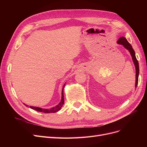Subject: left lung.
<instances>
[{
	"label": "left lung",
	"mask_w": 147,
	"mask_h": 147,
	"mask_svg": "<svg viewBox=\"0 0 147 147\" xmlns=\"http://www.w3.org/2000/svg\"><path fill=\"white\" fill-rule=\"evenodd\" d=\"M117 43L119 45H121L123 46H124L125 48L127 50L129 51L130 52L131 57H132L133 62L134 63L135 67V69H136V81H135V88L137 87V84L138 83V76H139V73H140V68H139V64H138V61L136 58L135 56V52L132 48V45H131L128 41L127 40L126 38L124 37H121Z\"/></svg>",
	"instance_id": "1"
}]
</instances>
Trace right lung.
I'll use <instances>...</instances> for the list:
<instances>
[{
	"label": "right lung",
	"instance_id": "obj_1",
	"mask_svg": "<svg viewBox=\"0 0 147 147\" xmlns=\"http://www.w3.org/2000/svg\"><path fill=\"white\" fill-rule=\"evenodd\" d=\"M65 85V83L64 84V86L63 87V90H62V93H61V102L55 107H53L52 108H51V109H42V108H40V107H33V106H30V109H32L34 110H36L37 111L39 112H42V113H56L58 111H59L62 107H63L64 103V88ZM26 107H28V105L24 104Z\"/></svg>",
	"mask_w": 147,
	"mask_h": 147
}]
</instances>
